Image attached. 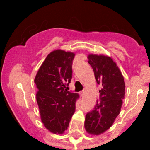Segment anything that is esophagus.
I'll list each match as a JSON object with an SVG mask.
<instances>
[{
	"label": "esophagus",
	"mask_w": 150,
	"mask_h": 150,
	"mask_svg": "<svg viewBox=\"0 0 150 150\" xmlns=\"http://www.w3.org/2000/svg\"><path fill=\"white\" fill-rule=\"evenodd\" d=\"M84 93H85V91L84 90L81 91L79 92V93H80V95H81V96H83V95L84 94Z\"/></svg>",
	"instance_id": "obj_1"
}]
</instances>
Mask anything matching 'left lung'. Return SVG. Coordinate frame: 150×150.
I'll return each instance as SVG.
<instances>
[{"mask_svg": "<svg viewBox=\"0 0 150 150\" xmlns=\"http://www.w3.org/2000/svg\"><path fill=\"white\" fill-rule=\"evenodd\" d=\"M88 59L96 83L102 86V89L99 90L100 101L86 114L85 128L88 134L99 135L112 125L120 114L125 85L120 69L111 57L89 54Z\"/></svg>", "mask_w": 150, "mask_h": 150, "instance_id": "8db88e82", "label": "left lung"}]
</instances>
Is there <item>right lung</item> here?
<instances>
[{
  "instance_id": "1",
  "label": "right lung",
  "mask_w": 150,
  "mask_h": 150,
  "mask_svg": "<svg viewBox=\"0 0 150 150\" xmlns=\"http://www.w3.org/2000/svg\"><path fill=\"white\" fill-rule=\"evenodd\" d=\"M74 57L72 52L53 51L47 56L35 78L41 121L53 134H62L67 129L79 98L78 93L65 89L72 79Z\"/></svg>"
}]
</instances>
